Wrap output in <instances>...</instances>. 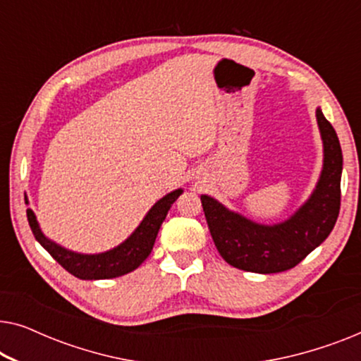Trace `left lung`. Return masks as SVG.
I'll return each instance as SVG.
<instances>
[{"instance_id": "obj_1", "label": "left lung", "mask_w": 361, "mask_h": 361, "mask_svg": "<svg viewBox=\"0 0 361 361\" xmlns=\"http://www.w3.org/2000/svg\"><path fill=\"white\" fill-rule=\"evenodd\" d=\"M315 118L324 145V164L309 199L289 219L264 225L200 195L214 243L226 263L250 273L271 274L299 264L334 230L340 212L343 156L337 133L320 106Z\"/></svg>"}]
</instances>
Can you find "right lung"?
I'll return each mask as SVG.
<instances>
[{
    "label": "right lung",
    "mask_w": 361,
    "mask_h": 361,
    "mask_svg": "<svg viewBox=\"0 0 361 361\" xmlns=\"http://www.w3.org/2000/svg\"><path fill=\"white\" fill-rule=\"evenodd\" d=\"M182 189H176L169 194L162 197L151 207L141 224L136 226V230L128 236V238L115 248L103 251V253L85 255L77 253V251L67 250L56 241L47 238L42 233L39 221L36 219L32 209H27V221L31 226L34 238H36L44 250L62 266L68 273L75 276L78 279L95 281V279H111L118 276L128 274L135 271L147 256L151 255L152 246H154L157 231H159L162 221H164L167 212L172 204L177 200V197L182 194ZM29 205V200L26 199Z\"/></svg>",
    "instance_id": "1"
}]
</instances>
